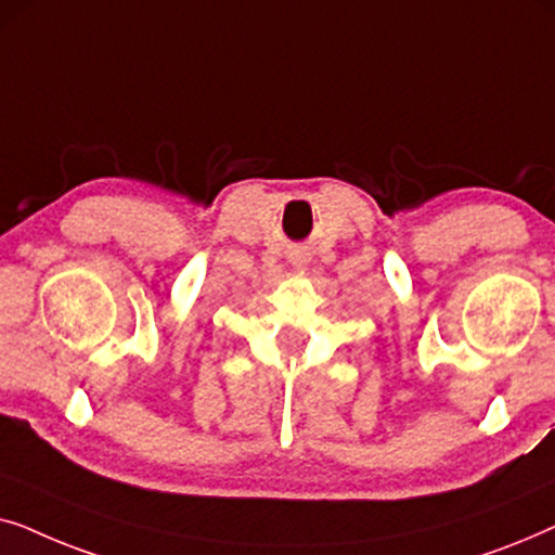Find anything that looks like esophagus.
<instances>
[{
    "label": "esophagus",
    "mask_w": 555,
    "mask_h": 555,
    "mask_svg": "<svg viewBox=\"0 0 555 555\" xmlns=\"http://www.w3.org/2000/svg\"><path fill=\"white\" fill-rule=\"evenodd\" d=\"M293 264H295V268H302V264H306V260H293Z\"/></svg>",
    "instance_id": "1"
}]
</instances>
